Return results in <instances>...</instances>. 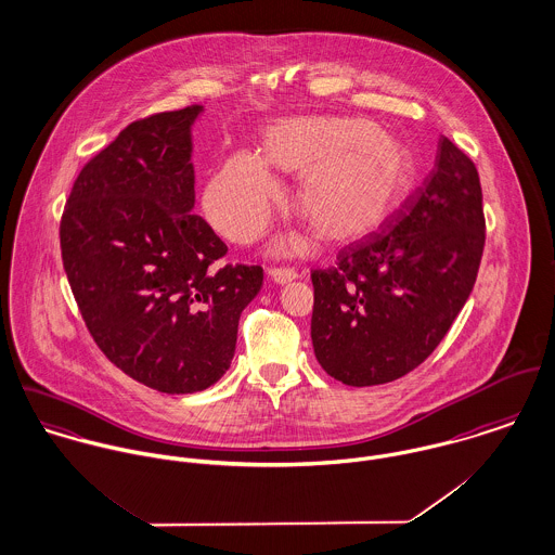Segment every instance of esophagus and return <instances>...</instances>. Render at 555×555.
I'll return each mask as SVG.
<instances>
[{
	"label": "esophagus",
	"instance_id": "34e87169",
	"mask_svg": "<svg viewBox=\"0 0 555 555\" xmlns=\"http://www.w3.org/2000/svg\"><path fill=\"white\" fill-rule=\"evenodd\" d=\"M268 276H270L276 285H287V283H292V281L298 279L296 270H289V268H272V270H268Z\"/></svg>",
	"mask_w": 555,
	"mask_h": 555
}]
</instances>
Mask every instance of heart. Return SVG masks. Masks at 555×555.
I'll list each match as a JSON object with an SVG mask.
<instances>
[{
    "instance_id": "heart-1",
    "label": "heart",
    "mask_w": 555,
    "mask_h": 555,
    "mask_svg": "<svg viewBox=\"0 0 555 555\" xmlns=\"http://www.w3.org/2000/svg\"><path fill=\"white\" fill-rule=\"evenodd\" d=\"M270 166L298 177L296 210L323 243L340 245L378 230L415 183V155L398 135L353 117H292L261 135V157L230 155L204 191L210 223L230 241L250 243L281 199ZM292 241L279 245L289 250Z\"/></svg>"
}]
</instances>
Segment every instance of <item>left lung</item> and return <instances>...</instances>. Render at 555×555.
I'll return each mask as SVG.
<instances>
[{"label":"left lung","mask_w":555,"mask_h":555,"mask_svg":"<svg viewBox=\"0 0 555 555\" xmlns=\"http://www.w3.org/2000/svg\"><path fill=\"white\" fill-rule=\"evenodd\" d=\"M486 245L475 164L438 140L436 166L378 232L314 270L310 338L317 362L351 387L391 383L444 338L477 281Z\"/></svg>","instance_id":"obj_1"}]
</instances>
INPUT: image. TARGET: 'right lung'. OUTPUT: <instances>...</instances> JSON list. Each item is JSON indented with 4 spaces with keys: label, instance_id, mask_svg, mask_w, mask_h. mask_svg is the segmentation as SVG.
<instances>
[{
    "label": "right lung",
    "instance_id": "1",
    "mask_svg": "<svg viewBox=\"0 0 555 555\" xmlns=\"http://www.w3.org/2000/svg\"><path fill=\"white\" fill-rule=\"evenodd\" d=\"M204 106L127 125L78 175L63 210V268L104 356L164 393L215 385L234 360L259 266L212 268L228 247L197 215L193 125Z\"/></svg>",
    "mask_w": 555,
    "mask_h": 555
}]
</instances>
